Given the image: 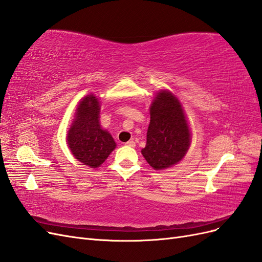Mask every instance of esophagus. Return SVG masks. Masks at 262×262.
<instances>
[{
  "label": "esophagus",
  "instance_id": "34e87169",
  "mask_svg": "<svg viewBox=\"0 0 262 262\" xmlns=\"http://www.w3.org/2000/svg\"><path fill=\"white\" fill-rule=\"evenodd\" d=\"M125 145L126 146H130V147H134V146H136V142H134L133 140H130V141L126 142Z\"/></svg>",
  "mask_w": 262,
  "mask_h": 262
}]
</instances>
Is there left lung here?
<instances>
[{"mask_svg":"<svg viewBox=\"0 0 262 262\" xmlns=\"http://www.w3.org/2000/svg\"><path fill=\"white\" fill-rule=\"evenodd\" d=\"M150 121L142 155L156 170L171 167L188 152L191 136L181 102L169 91L157 93L150 104Z\"/></svg>","mask_w":262,"mask_h":262,"instance_id":"8db88e82","label":"left lung"}]
</instances>
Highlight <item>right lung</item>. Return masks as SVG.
Masks as SVG:
<instances>
[{"mask_svg": "<svg viewBox=\"0 0 262 262\" xmlns=\"http://www.w3.org/2000/svg\"><path fill=\"white\" fill-rule=\"evenodd\" d=\"M100 106L96 96L87 95L76 108L75 118L68 132V145L83 165L97 168L116 148V142L99 123Z\"/></svg>", "mask_w": 262, "mask_h": 262, "instance_id": "obj_1", "label": "right lung"}]
</instances>
